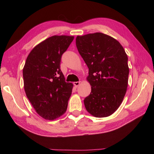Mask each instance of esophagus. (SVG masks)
I'll use <instances>...</instances> for the list:
<instances>
[{"label":"esophagus","mask_w":154,"mask_h":154,"mask_svg":"<svg viewBox=\"0 0 154 154\" xmlns=\"http://www.w3.org/2000/svg\"><path fill=\"white\" fill-rule=\"evenodd\" d=\"M81 84V81H77V82H74L73 85L75 87H78V86Z\"/></svg>","instance_id":"34e87169"}]
</instances>
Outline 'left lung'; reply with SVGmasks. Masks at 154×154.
Returning a JSON list of instances; mask_svg holds the SVG:
<instances>
[{
    "label": "left lung",
    "instance_id": "left-lung-1",
    "mask_svg": "<svg viewBox=\"0 0 154 154\" xmlns=\"http://www.w3.org/2000/svg\"><path fill=\"white\" fill-rule=\"evenodd\" d=\"M76 45L89 68L91 92L84 100L87 112L103 118L119 109L126 93L129 67L124 49L116 39L100 32L77 35Z\"/></svg>",
    "mask_w": 154,
    "mask_h": 154
}]
</instances>
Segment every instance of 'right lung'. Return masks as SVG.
I'll return each instance as SVG.
<instances>
[{
  "instance_id": "right-lung-1",
  "label": "right lung",
  "mask_w": 154,
  "mask_h": 154,
  "mask_svg": "<svg viewBox=\"0 0 154 154\" xmlns=\"http://www.w3.org/2000/svg\"><path fill=\"white\" fill-rule=\"evenodd\" d=\"M73 39L65 35L45 39L32 49L23 68L26 97L45 120H55L66 112L73 85L65 82L60 62Z\"/></svg>"
}]
</instances>
